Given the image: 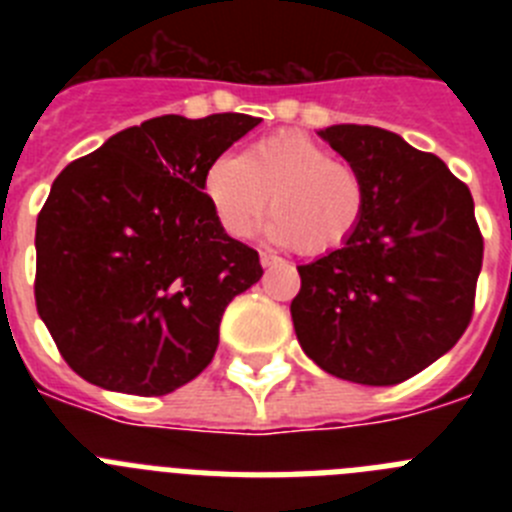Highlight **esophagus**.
<instances>
[{"instance_id":"esophagus-1","label":"esophagus","mask_w":512,"mask_h":512,"mask_svg":"<svg viewBox=\"0 0 512 512\" xmlns=\"http://www.w3.org/2000/svg\"><path fill=\"white\" fill-rule=\"evenodd\" d=\"M277 264H282L279 256H274V253L269 251H261V266H277Z\"/></svg>"}]
</instances>
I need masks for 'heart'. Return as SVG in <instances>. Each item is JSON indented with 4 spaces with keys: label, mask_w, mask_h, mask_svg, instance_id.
<instances>
[{
    "label": "heart",
    "mask_w": 512,
    "mask_h": 512,
    "mask_svg": "<svg viewBox=\"0 0 512 512\" xmlns=\"http://www.w3.org/2000/svg\"><path fill=\"white\" fill-rule=\"evenodd\" d=\"M202 189L230 238H248L269 207L271 238L305 256L341 251L369 207L364 174L300 130L266 135L241 158H212Z\"/></svg>",
    "instance_id": "b5f03b06"
}]
</instances>
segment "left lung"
I'll use <instances>...</instances> for the list:
<instances>
[{
    "label": "left lung",
    "mask_w": 512,
    "mask_h": 512,
    "mask_svg": "<svg viewBox=\"0 0 512 512\" xmlns=\"http://www.w3.org/2000/svg\"><path fill=\"white\" fill-rule=\"evenodd\" d=\"M320 138L364 174L369 207L341 251L297 266V341L333 377L392 387L451 351L472 320L485 253L472 192L390 130L330 125Z\"/></svg>",
    "instance_id": "left-lung-1"
}]
</instances>
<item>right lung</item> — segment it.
Segmentation results:
<instances>
[{"label":"right lung","mask_w":512,"mask_h":512,"mask_svg":"<svg viewBox=\"0 0 512 512\" xmlns=\"http://www.w3.org/2000/svg\"><path fill=\"white\" fill-rule=\"evenodd\" d=\"M259 122L153 117L56 176L35 228V305L81 379L161 397L210 364L225 307L264 269L220 228L202 182Z\"/></svg>","instance_id":"1"}]
</instances>
